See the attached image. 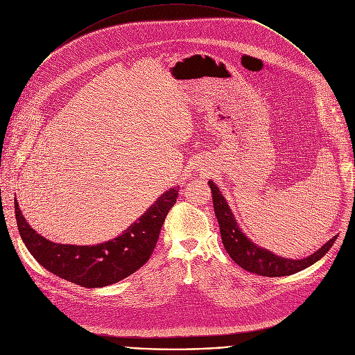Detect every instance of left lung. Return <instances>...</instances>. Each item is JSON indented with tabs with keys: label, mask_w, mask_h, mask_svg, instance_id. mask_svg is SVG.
<instances>
[{
	"label": "left lung",
	"mask_w": 355,
	"mask_h": 355,
	"mask_svg": "<svg viewBox=\"0 0 355 355\" xmlns=\"http://www.w3.org/2000/svg\"><path fill=\"white\" fill-rule=\"evenodd\" d=\"M208 185L212 191V200H214V209L215 215L219 223L220 236L223 245L227 251V254L232 257V260L239 264L243 270L263 275V277H285L292 275L295 272H299L305 270L319 261L326 252L331 248L334 244L337 236L330 239L327 243H324L319 250H316L313 254L308 256L306 259L300 260H292L285 259L281 256H277L275 252L263 248L261 245L251 241L244 232L240 229L230 207L227 205V200L225 199L223 193L218 188V185L211 180L208 181Z\"/></svg>",
	"instance_id": "obj_1"
}]
</instances>
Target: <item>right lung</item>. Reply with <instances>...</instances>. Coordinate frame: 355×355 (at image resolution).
Here are the masks:
<instances>
[{
	"mask_svg": "<svg viewBox=\"0 0 355 355\" xmlns=\"http://www.w3.org/2000/svg\"><path fill=\"white\" fill-rule=\"evenodd\" d=\"M177 196L178 187L167 189L122 234L94 245L62 244L37 234L24 218L17 198L15 218L22 241L42 267L69 282L101 288L129 277L146 264Z\"/></svg>",
	"mask_w": 355,
	"mask_h": 355,
	"instance_id": "add662e5",
	"label": "right lung"
}]
</instances>
